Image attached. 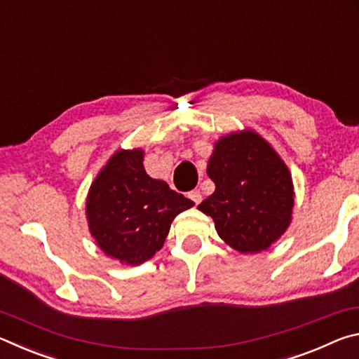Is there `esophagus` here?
Segmentation results:
<instances>
[{"label": "esophagus", "instance_id": "34e87169", "mask_svg": "<svg viewBox=\"0 0 359 359\" xmlns=\"http://www.w3.org/2000/svg\"><path fill=\"white\" fill-rule=\"evenodd\" d=\"M188 198H190L194 204H199L203 201V194L199 190H193V191L188 193Z\"/></svg>", "mask_w": 359, "mask_h": 359}]
</instances>
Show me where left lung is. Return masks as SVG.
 <instances>
[{"instance_id":"left-lung-1","label":"left lung","mask_w":359,"mask_h":359,"mask_svg":"<svg viewBox=\"0 0 359 359\" xmlns=\"http://www.w3.org/2000/svg\"><path fill=\"white\" fill-rule=\"evenodd\" d=\"M208 175L215 191L198 205L226 244L241 253L267 250L288 229L294 208L291 172L274 147L253 130L214 144Z\"/></svg>"}]
</instances>
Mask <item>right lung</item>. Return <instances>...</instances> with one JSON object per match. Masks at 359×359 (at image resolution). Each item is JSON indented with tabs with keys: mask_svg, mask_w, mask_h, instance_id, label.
Returning a JSON list of instances; mask_svg holds the SVG:
<instances>
[{
	"mask_svg": "<svg viewBox=\"0 0 359 359\" xmlns=\"http://www.w3.org/2000/svg\"><path fill=\"white\" fill-rule=\"evenodd\" d=\"M144 150L120 149L90 185L85 201L90 234L109 258L126 266L150 259L165 244L171 223L194 205L144 169Z\"/></svg>",
	"mask_w": 359,
	"mask_h": 359,
	"instance_id": "1",
	"label": "right lung"
}]
</instances>
